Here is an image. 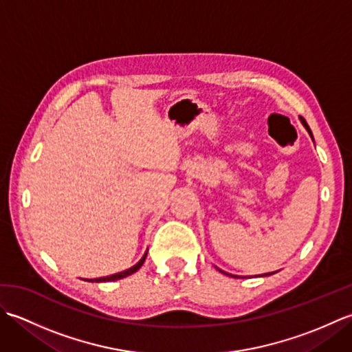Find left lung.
Returning <instances> with one entry per match:
<instances>
[{
    "mask_svg": "<svg viewBox=\"0 0 352 352\" xmlns=\"http://www.w3.org/2000/svg\"><path fill=\"white\" fill-rule=\"evenodd\" d=\"M300 121H301V124L304 125V129H305V130H307V133L310 134V138L313 139V134H311V130H310V126L307 125V122H305V121H304V119H302L301 116H300ZM313 142H315V140H313ZM216 269H218V271H219V272H222V274H226V275H230V276H234V278H243V276H241V275H231V274H228V272H223V271H222V269H219V267H216ZM275 272H278V271H275ZM275 272H267V274H261V275H258V276H265V275H272V274H275Z\"/></svg>",
    "mask_w": 352,
    "mask_h": 352,
    "instance_id": "left-lung-1",
    "label": "left lung"
}]
</instances>
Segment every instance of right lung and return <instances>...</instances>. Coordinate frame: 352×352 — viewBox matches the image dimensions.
<instances>
[{"mask_svg":"<svg viewBox=\"0 0 352 352\" xmlns=\"http://www.w3.org/2000/svg\"><path fill=\"white\" fill-rule=\"evenodd\" d=\"M146 254H148V251H145V254H144V256H142V258L138 261L136 265L131 266V267H129V269H125V271H122V272H118V274H113V275H107V276H100V278H91V280H87V278H86L85 281H91V283H104V281H116V280L125 278V276H129V275L134 274L136 271H139L140 266L144 265V261H145V258H146Z\"/></svg>","mask_w":352,"mask_h":352,"instance_id":"add662e5","label":"right lung"}]
</instances>
